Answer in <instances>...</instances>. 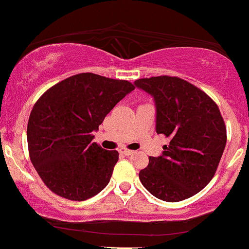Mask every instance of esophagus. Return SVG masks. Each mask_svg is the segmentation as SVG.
Instances as JSON below:
<instances>
[{
    "mask_svg": "<svg viewBox=\"0 0 249 249\" xmlns=\"http://www.w3.org/2000/svg\"><path fill=\"white\" fill-rule=\"evenodd\" d=\"M119 152H121L122 154H125V156H130V154L133 153V151L128 150V148H126V147H122L121 150H119Z\"/></svg>",
    "mask_w": 249,
    "mask_h": 249,
    "instance_id": "obj_1",
    "label": "esophagus"
}]
</instances>
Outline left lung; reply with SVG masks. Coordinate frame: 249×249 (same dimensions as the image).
I'll return each mask as SVG.
<instances>
[{
	"instance_id": "1",
	"label": "left lung",
	"mask_w": 249,
	"mask_h": 249,
	"mask_svg": "<svg viewBox=\"0 0 249 249\" xmlns=\"http://www.w3.org/2000/svg\"><path fill=\"white\" fill-rule=\"evenodd\" d=\"M134 84L153 96L157 133L170 138V144L162 146V156L150 157L139 172L142 186L168 202L193 196L212 180L227 142L218 105L179 77L141 78Z\"/></svg>"
}]
</instances>
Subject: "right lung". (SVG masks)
I'll return each mask as SVG.
<instances>
[{
	"label": "right lung",
	"instance_id": "add662e5",
	"mask_svg": "<svg viewBox=\"0 0 249 249\" xmlns=\"http://www.w3.org/2000/svg\"><path fill=\"white\" fill-rule=\"evenodd\" d=\"M134 85L84 72L48 89L31 110L27 127L30 160L51 192L83 201L110 181L116 150L92 142V132Z\"/></svg>",
	"mask_w": 249,
	"mask_h": 249
}]
</instances>
